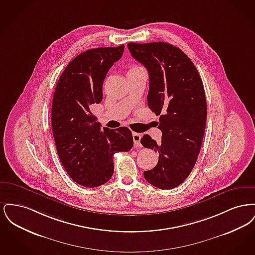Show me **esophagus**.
<instances>
[{"instance_id":"obj_1","label":"esophagus","mask_w":255,"mask_h":255,"mask_svg":"<svg viewBox=\"0 0 255 255\" xmlns=\"http://www.w3.org/2000/svg\"><path fill=\"white\" fill-rule=\"evenodd\" d=\"M140 138H141V134L140 133H133V142H134V145L136 146V147H141Z\"/></svg>"}]
</instances>
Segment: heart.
<instances>
[{
	"instance_id": "heart-1",
	"label": "heart",
	"mask_w": 255,
	"mask_h": 255,
	"mask_svg": "<svg viewBox=\"0 0 255 255\" xmlns=\"http://www.w3.org/2000/svg\"><path fill=\"white\" fill-rule=\"evenodd\" d=\"M139 68H140V67H138V66H133L130 70H135V69H139ZM130 70H129V71H130Z\"/></svg>"
}]
</instances>
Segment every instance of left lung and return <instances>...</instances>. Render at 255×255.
Wrapping results in <instances>:
<instances>
[{"label":"left lung","instance_id":"obj_1","mask_svg":"<svg viewBox=\"0 0 255 255\" xmlns=\"http://www.w3.org/2000/svg\"><path fill=\"white\" fill-rule=\"evenodd\" d=\"M131 55L149 73L148 106L159 116L161 141L144 134L140 143L158 152V164L143 172L159 189L177 187L195 166L203 142L206 100L202 78L190 58L165 43H128Z\"/></svg>","mask_w":255,"mask_h":255}]
</instances>
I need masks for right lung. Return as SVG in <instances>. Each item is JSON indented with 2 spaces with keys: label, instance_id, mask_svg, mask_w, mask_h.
Masks as SVG:
<instances>
[{
  "label": "right lung",
  "instance_id": "add662e5",
  "mask_svg": "<svg viewBox=\"0 0 255 255\" xmlns=\"http://www.w3.org/2000/svg\"><path fill=\"white\" fill-rule=\"evenodd\" d=\"M124 45L88 49L69 63L55 87L51 127L62 165L73 181L85 187L108 182L114 155L133 147L127 127L100 128L93 107L102 101V86Z\"/></svg>",
  "mask_w": 255,
  "mask_h": 255
}]
</instances>
